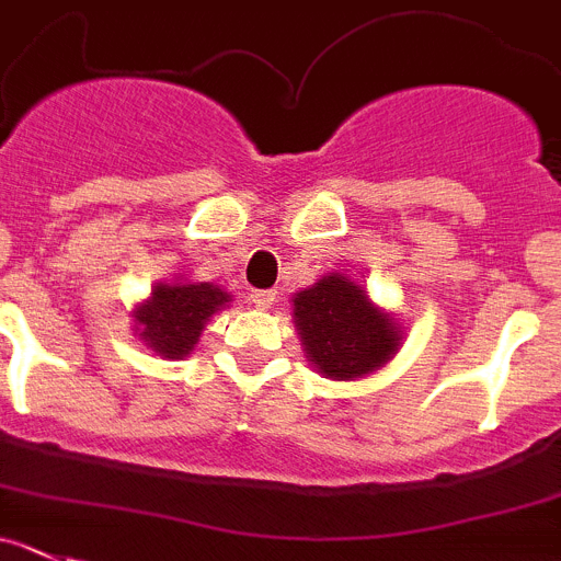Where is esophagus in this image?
<instances>
[{"mask_svg": "<svg viewBox=\"0 0 561 561\" xmlns=\"http://www.w3.org/2000/svg\"><path fill=\"white\" fill-rule=\"evenodd\" d=\"M276 298V290H251V305L256 307V310H268L271 305H274Z\"/></svg>", "mask_w": 561, "mask_h": 561, "instance_id": "34e87169", "label": "esophagus"}]
</instances>
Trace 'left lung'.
Returning a JSON list of instances; mask_svg holds the SVG:
<instances>
[{
	"label": "left lung",
	"instance_id": "left-lung-1",
	"mask_svg": "<svg viewBox=\"0 0 561 561\" xmlns=\"http://www.w3.org/2000/svg\"><path fill=\"white\" fill-rule=\"evenodd\" d=\"M296 327L312 363L329 379H357L385 365L399 345V332L368 293L332 274L296 298Z\"/></svg>",
	"mask_w": 561,
	"mask_h": 561
}]
</instances>
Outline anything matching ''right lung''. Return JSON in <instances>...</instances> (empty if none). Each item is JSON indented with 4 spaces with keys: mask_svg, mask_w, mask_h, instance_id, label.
Segmentation results:
<instances>
[{
    "mask_svg": "<svg viewBox=\"0 0 561 561\" xmlns=\"http://www.w3.org/2000/svg\"><path fill=\"white\" fill-rule=\"evenodd\" d=\"M229 301L221 287L198 282V285H160L146 305L135 310V321L144 327L140 337L157 354L180 359L193 352L198 334L209 316Z\"/></svg>",
    "mask_w": 561,
    "mask_h": 561,
    "instance_id": "obj_1",
    "label": "right lung"
}]
</instances>
